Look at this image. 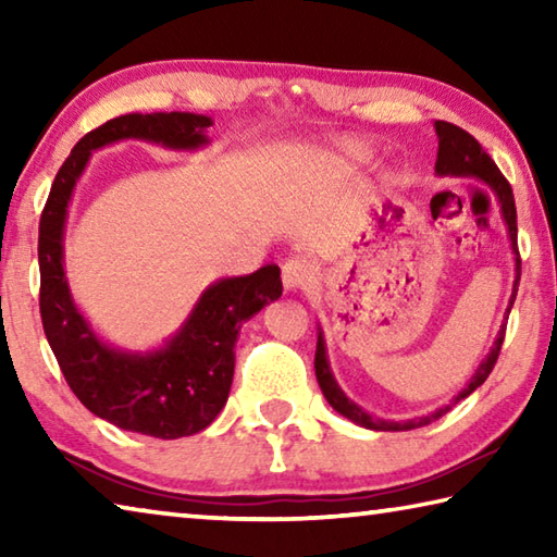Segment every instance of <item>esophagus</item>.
I'll use <instances>...</instances> for the list:
<instances>
[{
  "instance_id": "obj_1",
  "label": "esophagus",
  "mask_w": 557,
  "mask_h": 557,
  "mask_svg": "<svg viewBox=\"0 0 557 557\" xmlns=\"http://www.w3.org/2000/svg\"><path fill=\"white\" fill-rule=\"evenodd\" d=\"M314 272H312V265L305 260H287L285 265H282V285H285L287 292H295V289H301L307 287L309 282H312Z\"/></svg>"
}]
</instances>
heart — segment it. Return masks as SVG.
Instances as JSON below:
<instances>
[{"mask_svg":"<svg viewBox=\"0 0 557 557\" xmlns=\"http://www.w3.org/2000/svg\"><path fill=\"white\" fill-rule=\"evenodd\" d=\"M336 154L344 159L348 164H366L371 162L375 149L369 143V139H358V137H346L342 143L336 145Z\"/></svg>","mask_w":557,"mask_h":557,"instance_id":"heart-1","label":"heart"}]
</instances>
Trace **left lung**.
Masks as SVG:
<instances>
[{"label":"left lung","instance_id":"obj_1","mask_svg":"<svg viewBox=\"0 0 557 557\" xmlns=\"http://www.w3.org/2000/svg\"><path fill=\"white\" fill-rule=\"evenodd\" d=\"M435 132H437V162H435V174L437 176H467V178H474V182H482L488 191L494 194V199L498 203V213H502V221L506 225V233H508V243H511V250H513V287H511V297H508V307H506V317L511 314V307L516 301V292H518V280H521V258H518V245H516V201H513V191L508 182L504 178V174L498 172V166L494 164V159L488 157L482 145L476 143L474 137L469 135L457 125H451V122L445 120H437L435 122ZM317 356H314V371H317V381H319V388H322L326 403L332 405V408L344 414L346 420L356 422V425H361L366 430H375V432H403V430H414V428H422V425H430V422L440 420L442 414L451 410V405H457L459 400H465L467 395L474 393L479 385H482L488 373H492L498 351H502V344H504V332H506V324L498 329L496 334V342L494 346L488 348V354L482 363L476 366L474 375H471L467 388H461L459 395L451 405H442L435 412L425 414V418H414V420H405V422H395V420H383V418H373V414L366 412L361 405H356L348 395L342 391V385L336 383L334 373H332V366H329V354H326V342H324V332L322 326H317Z\"/></svg>","mask_w":557,"mask_h":557}]
</instances>
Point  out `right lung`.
Segmentation results:
<instances>
[{"instance_id": "add662e5", "label": "right lung", "mask_w": 557, "mask_h": 557, "mask_svg": "<svg viewBox=\"0 0 557 557\" xmlns=\"http://www.w3.org/2000/svg\"><path fill=\"white\" fill-rule=\"evenodd\" d=\"M211 125L209 115L196 112H127L108 120L71 149L39 223L41 322L65 381L92 414L159 440L196 435L223 410L238 332L243 322L280 299V268L265 265L252 275L211 282L162 346L132 351L102 338L75 305L65 275V221L92 152L127 139L172 152H199L211 145Z\"/></svg>"}]
</instances>
